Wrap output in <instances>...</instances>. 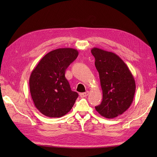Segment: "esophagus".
<instances>
[{
	"instance_id": "esophagus-1",
	"label": "esophagus",
	"mask_w": 157,
	"mask_h": 157,
	"mask_svg": "<svg viewBox=\"0 0 157 157\" xmlns=\"http://www.w3.org/2000/svg\"><path fill=\"white\" fill-rule=\"evenodd\" d=\"M88 94H89V92L88 91H87V92H83V93H80V96L81 97V98H84V97H86L88 95Z\"/></svg>"
}]
</instances>
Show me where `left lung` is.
<instances>
[{
  "label": "left lung",
  "mask_w": 157,
  "mask_h": 157,
  "mask_svg": "<svg viewBox=\"0 0 157 157\" xmlns=\"http://www.w3.org/2000/svg\"><path fill=\"white\" fill-rule=\"evenodd\" d=\"M91 52L103 92L101 104L95 108L103 117L115 118L131 105L136 92L134 78L126 63L115 53L98 48H92Z\"/></svg>",
  "instance_id": "1"
}]
</instances>
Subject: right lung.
I'll return each instance as SVG.
<instances>
[{
  "label": "right lung",
  "instance_id": "1",
  "mask_svg": "<svg viewBox=\"0 0 157 157\" xmlns=\"http://www.w3.org/2000/svg\"><path fill=\"white\" fill-rule=\"evenodd\" d=\"M77 50L58 48L46 54L33 70L29 78L31 98L44 115L59 118L72 109L78 98L65 77L66 69L77 58Z\"/></svg>",
  "mask_w": 157,
  "mask_h": 157
}]
</instances>
